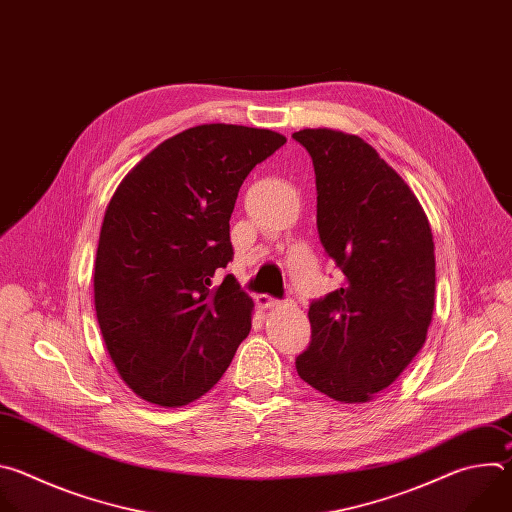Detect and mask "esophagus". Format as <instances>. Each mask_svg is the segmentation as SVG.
Masks as SVG:
<instances>
[{
  "instance_id": "obj_1",
  "label": "esophagus",
  "mask_w": 512,
  "mask_h": 512,
  "mask_svg": "<svg viewBox=\"0 0 512 512\" xmlns=\"http://www.w3.org/2000/svg\"><path fill=\"white\" fill-rule=\"evenodd\" d=\"M257 306L263 308V310H269V308H277L279 306V300H273L271 296H257Z\"/></svg>"
}]
</instances>
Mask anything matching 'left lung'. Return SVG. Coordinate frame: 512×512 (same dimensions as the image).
Returning a JSON list of instances; mask_svg holds the SVG:
<instances>
[{
    "label": "left lung",
    "instance_id": "1",
    "mask_svg": "<svg viewBox=\"0 0 512 512\" xmlns=\"http://www.w3.org/2000/svg\"><path fill=\"white\" fill-rule=\"evenodd\" d=\"M310 152L318 233L342 287L312 302L302 381L340 403H367L397 381L425 344L435 302V247L407 182L352 133H294Z\"/></svg>",
    "mask_w": 512,
    "mask_h": 512
}]
</instances>
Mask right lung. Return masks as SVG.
I'll list each match as a JSON object with an SVG mask.
<instances>
[{
    "label": "right lung",
    "instance_id": "add662e5",
    "mask_svg": "<svg viewBox=\"0 0 512 512\" xmlns=\"http://www.w3.org/2000/svg\"><path fill=\"white\" fill-rule=\"evenodd\" d=\"M287 139L204 123L145 156L121 180L101 225L97 322L123 383L182 407L208 393L251 332L253 300L218 267L233 259L229 221L247 174Z\"/></svg>",
    "mask_w": 512,
    "mask_h": 512
}]
</instances>
